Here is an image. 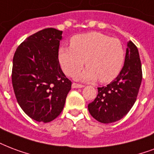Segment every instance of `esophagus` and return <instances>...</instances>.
Segmentation results:
<instances>
[{
	"mask_svg": "<svg viewBox=\"0 0 154 154\" xmlns=\"http://www.w3.org/2000/svg\"><path fill=\"white\" fill-rule=\"evenodd\" d=\"M72 87L76 88V89H77V88H83L84 87V85H81V84H77V83H72Z\"/></svg>",
	"mask_w": 154,
	"mask_h": 154,
	"instance_id": "34e87169",
	"label": "esophagus"
}]
</instances>
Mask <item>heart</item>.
<instances>
[{
  "instance_id": "obj_1",
  "label": "heart",
  "mask_w": 154,
  "mask_h": 154,
  "mask_svg": "<svg viewBox=\"0 0 154 154\" xmlns=\"http://www.w3.org/2000/svg\"><path fill=\"white\" fill-rule=\"evenodd\" d=\"M58 60L63 71L74 77L85 64L88 67L80 77L87 82L98 80L101 83L113 81L121 71L125 50L121 41L99 32L74 36L71 48L60 47Z\"/></svg>"
}]
</instances>
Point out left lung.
Returning <instances> with one entry per match:
<instances>
[{
  "label": "left lung",
  "instance_id": "left-lung-1",
  "mask_svg": "<svg viewBox=\"0 0 154 154\" xmlns=\"http://www.w3.org/2000/svg\"><path fill=\"white\" fill-rule=\"evenodd\" d=\"M141 81L142 69L138 49L129 41L123 69L113 82L98 88V95L88 105L90 115L103 124L121 119L134 105Z\"/></svg>",
  "mask_w": 154,
  "mask_h": 154
}]
</instances>
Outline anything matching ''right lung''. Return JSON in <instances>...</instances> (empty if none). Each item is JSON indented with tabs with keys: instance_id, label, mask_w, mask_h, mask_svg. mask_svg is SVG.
Segmentation results:
<instances>
[{
	"instance_id": "obj_1",
	"label": "right lung",
	"mask_w": 154,
	"mask_h": 154,
	"mask_svg": "<svg viewBox=\"0 0 154 154\" xmlns=\"http://www.w3.org/2000/svg\"><path fill=\"white\" fill-rule=\"evenodd\" d=\"M62 31L46 28L30 35L15 51L12 83L21 108L38 122L48 123L61 113L72 82L58 60Z\"/></svg>"
}]
</instances>
